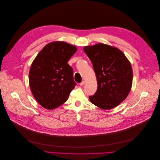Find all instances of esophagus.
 Here are the masks:
<instances>
[{
  "label": "esophagus",
  "instance_id": "esophagus-1",
  "mask_svg": "<svg viewBox=\"0 0 160 160\" xmlns=\"http://www.w3.org/2000/svg\"><path fill=\"white\" fill-rule=\"evenodd\" d=\"M85 82L84 81H82L81 82H80V84H79V85L80 86H83L85 85Z\"/></svg>",
  "mask_w": 160,
  "mask_h": 160
}]
</instances>
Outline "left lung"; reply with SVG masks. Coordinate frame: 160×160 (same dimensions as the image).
I'll return each mask as SVG.
<instances>
[{
	"mask_svg": "<svg viewBox=\"0 0 160 160\" xmlns=\"http://www.w3.org/2000/svg\"><path fill=\"white\" fill-rule=\"evenodd\" d=\"M92 63L98 88L90 96L97 107L108 110L123 102L132 85L133 72L130 61L118 49L103 43L83 49Z\"/></svg>",
	"mask_w": 160,
	"mask_h": 160,
	"instance_id": "left-lung-1",
	"label": "left lung"
}]
</instances>
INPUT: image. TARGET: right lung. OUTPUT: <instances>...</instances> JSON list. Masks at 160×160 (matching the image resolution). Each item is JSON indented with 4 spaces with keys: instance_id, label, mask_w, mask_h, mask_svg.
I'll return each instance as SVG.
<instances>
[{
    "instance_id": "add662e5",
    "label": "right lung",
    "mask_w": 160,
    "mask_h": 160,
    "mask_svg": "<svg viewBox=\"0 0 160 160\" xmlns=\"http://www.w3.org/2000/svg\"><path fill=\"white\" fill-rule=\"evenodd\" d=\"M77 48L64 42L47 44L36 56L29 72L31 92L43 108L54 109L63 104L76 85L68 60Z\"/></svg>"
}]
</instances>
